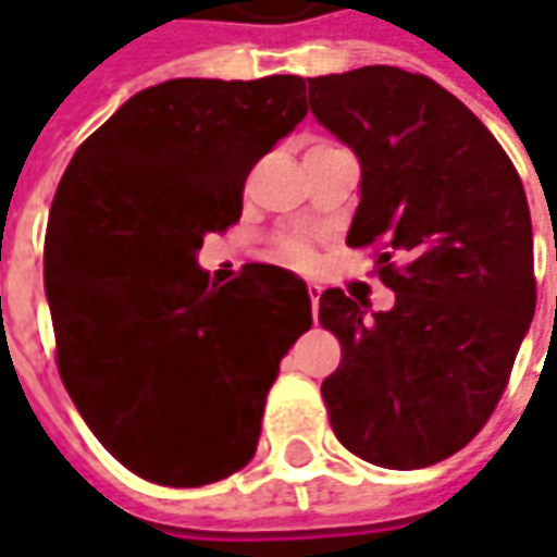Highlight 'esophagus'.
I'll use <instances>...</instances> for the list:
<instances>
[{
  "mask_svg": "<svg viewBox=\"0 0 557 557\" xmlns=\"http://www.w3.org/2000/svg\"><path fill=\"white\" fill-rule=\"evenodd\" d=\"M307 290H310L312 312H319V294H322V285H315V282H310V285H307Z\"/></svg>",
  "mask_w": 557,
  "mask_h": 557,
  "instance_id": "esophagus-1",
  "label": "esophagus"
}]
</instances>
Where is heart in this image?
<instances>
[{
	"mask_svg": "<svg viewBox=\"0 0 557 557\" xmlns=\"http://www.w3.org/2000/svg\"><path fill=\"white\" fill-rule=\"evenodd\" d=\"M278 257H285V260H290V263H304L307 260V245L304 242H282L278 245Z\"/></svg>",
	"mask_w": 557,
	"mask_h": 557,
	"instance_id": "1",
	"label": "heart"
}]
</instances>
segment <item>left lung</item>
<instances>
[{
	"mask_svg": "<svg viewBox=\"0 0 557 557\" xmlns=\"http://www.w3.org/2000/svg\"><path fill=\"white\" fill-rule=\"evenodd\" d=\"M310 111L362 166L347 245H377L387 312L329 288L322 381L334 437L412 471L459 453L493 416L536 310L533 225L503 145L431 76L372 64L312 76Z\"/></svg>",
	"mask_w": 557,
	"mask_h": 557,
	"instance_id": "8db88e82",
	"label": "left lung"
}]
</instances>
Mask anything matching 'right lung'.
Returning <instances> with one entry per match:
<instances>
[{
  "mask_svg": "<svg viewBox=\"0 0 557 557\" xmlns=\"http://www.w3.org/2000/svg\"><path fill=\"white\" fill-rule=\"evenodd\" d=\"M307 117V79H166L76 148L46 228L58 372L133 474L203 486L245 468L310 290L247 263L210 285L198 250L242 216L247 173Z\"/></svg>",
  "mask_w": 557,
  "mask_h": 557,
  "instance_id": "right-lung-1",
  "label": "right lung"
}]
</instances>
